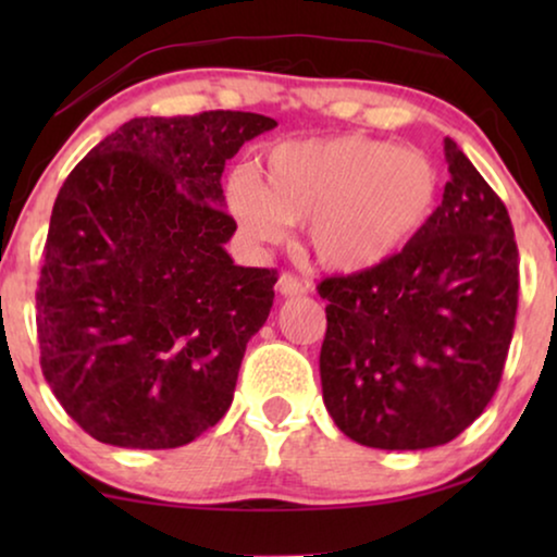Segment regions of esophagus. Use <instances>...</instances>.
Segmentation results:
<instances>
[{"mask_svg":"<svg viewBox=\"0 0 557 557\" xmlns=\"http://www.w3.org/2000/svg\"><path fill=\"white\" fill-rule=\"evenodd\" d=\"M276 288L281 296H286V299H299V296L307 294V284H301V281L292 276V273H284V276L278 278Z\"/></svg>","mask_w":557,"mask_h":557,"instance_id":"34e87169","label":"esophagus"}]
</instances>
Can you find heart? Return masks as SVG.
Returning <instances> with one entry per match:
<instances>
[{"mask_svg": "<svg viewBox=\"0 0 557 557\" xmlns=\"http://www.w3.org/2000/svg\"><path fill=\"white\" fill-rule=\"evenodd\" d=\"M441 172L425 151L364 134L281 141L263 180L235 174L227 205L256 246L284 240L286 223H307L324 269L364 273L403 253L431 223Z\"/></svg>", "mask_w": 557, "mask_h": 557, "instance_id": "obj_1", "label": "heart"}]
</instances>
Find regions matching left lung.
<instances>
[{"label":"left lung","mask_w":557,"mask_h":557,"mask_svg":"<svg viewBox=\"0 0 557 557\" xmlns=\"http://www.w3.org/2000/svg\"><path fill=\"white\" fill-rule=\"evenodd\" d=\"M444 151L451 180L423 233L377 269L319 284L324 406L370 448L459 436L492 400L512 342L520 271L507 208L448 136Z\"/></svg>","instance_id":"8db88e82"}]
</instances>
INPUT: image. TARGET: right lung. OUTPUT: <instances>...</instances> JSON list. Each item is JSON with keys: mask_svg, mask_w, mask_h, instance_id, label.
Returning <instances> with one entry per match:
<instances>
[{"mask_svg": "<svg viewBox=\"0 0 557 557\" xmlns=\"http://www.w3.org/2000/svg\"><path fill=\"white\" fill-rule=\"evenodd\" d=\"M261 113L141 116L75 164L37 288L50 391L96 441L177 448L227 413L276 273L235 265L220 177Z\"/></svg>", "mask_w": 557, "mask_h": 557, "instance_id": "right-lung-1", "label": "right lung"}]
</instances>
